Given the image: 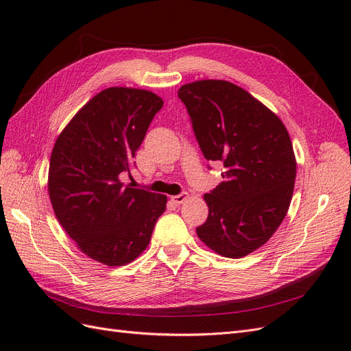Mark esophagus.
<instances>
[{"label": "esophagus", "instance_id": "esophagus-1", "mask_svg": "<svg viewBox=\"0 0 351 351\" xmlns=\"http://www.w3.org/2000/svg\"><path fill=\"white\" fill-rule=\"evenodd\" d=\"M189 199V193H182V195H176L171 197V200L174 202L176 205H182L184 202Z\"/></svg>", "mask_w": 351, "mask_h": 351}]
</instances>
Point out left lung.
Listing matches in <instances>:
<instances>
[{
	"instance_id": "obj_1",
	"label": "left lung",
	"mask_w": 351,
	"mask_h": 351,
	"mask_svg": "<svg viewBox=\"0 0 351 351\" xmlns=\"http://www.w3.org/2000/svg\"><path fill=\"white\" fill-rule=\"evenodd\" d=\"M208 161L224 182L204 196L208 219L197 237L224 258L240 259L267 243L290 208L297 162L290 134L267 105L227 80L178 89Z\"/></svg>"
}]
</instances>
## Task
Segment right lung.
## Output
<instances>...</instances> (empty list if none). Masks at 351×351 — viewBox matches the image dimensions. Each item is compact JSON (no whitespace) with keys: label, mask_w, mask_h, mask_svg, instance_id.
I'll list each match as a JSON object with an SVG mask.
<instances>
[{"label":"right lung","mask_w":351,"mask_h":351,"mask_svg":"<svg viewBox=\"0 0 351 351\" xmlns=\"http://www.w3.org/2000/svg\"><path fill=\"white\" fill-rule=\"evenodd\" d=\"M162 105L151 90L107 88L74 114L52 147L48 193L54 214L77 249L107 267L139 258L167 208L165 195L120 180Z\"/></svg>","instance_id":"obj_1"}]
</instances>
